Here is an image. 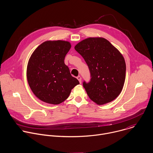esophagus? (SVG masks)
I'll return each mask as SVG.
<instances>
[{
	"instance_id": "esophagus-1",
	"label": "esophagus",
	"mask_w": 153,
	"mask_h": 153,
	"mask_svg": "<svg viewBox=\"0 0 153 153\" xmlns=\"http://www.w3.org/2000/svg\"><path fill=\"white\" fill-rule=\"evenodd\" d=\"M77 80L79 81L80 83H82V78H81V77H80V76H78L77 77Z\"/></svg>"
}]
</instances>
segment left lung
<instances>
[{
  "mask_svg": "<svg viewBox=\"0 0 153 153\" xmlns=\"http://www.w3.org/2000/svg\"><path fill=\"white\" fill-rule=\"evenodd\" d=\"M88 66L90 81L83 82L89 98L98 105L115 100L126 79V65L121 53L103 38H88L75 47Z\"/></svg>",
  "mask_w": 153,
  "mask_h": 153,
  "instance_id": "1",
  "label": "left lung"
}]
</instances>
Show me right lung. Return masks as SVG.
Here are the masks:
<instances>
[{
	"instance_id": "add662e5",
	"label": "right lung",
	"mask_w": 153,
	"mask_h": 153,
	"mask_svg": "<svg viewBox=\"0 0 153 153\" xmlns=\"http://www.w3.org/2000/svg\"><path fill=\"white\" fill-rule=\"evenodd\" d=\"M71 45L68 41H48L32 54L27 67V79L33 94L44 102L58 105L79 84L73 77L64 59Z\"/></svg>"
}]
</instances>
